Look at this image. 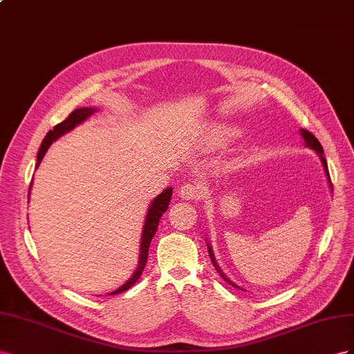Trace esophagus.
Here are the masks:
<instances>
[{
    "instance_id": "obj_1",
    "label": "esophagus",
    "mask_w": 354,
    "mask_h": 354,
    "mask_svg": "<svg viewBox=\"0 0 354 354\" xmlns=\"http://www.w3.org/2000/svg\"><path fill=\"white\" fill-rule=\"evenodd\" d=\"M179 196L184 200H197L201 196V187L198 184H184L179 188Z\"/></svg>"
}]
</instances>
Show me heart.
<instances>
[{
  "label": "heart",
  "instance_id": "b5f03b06",
  "mask_svg": "<svg viewBox=\"0 0 354 354\" xmlns=\"http://www.w3.org/2000/svg\"><path fill=\"white\" fill-rule=\"evenodd\" d=\"M237 135L236 129L225 126V124H210L203 129L201 133V145L207 149H215L224 147L231 139H234Z\"/></svg>",
  "mask_w": 354,
  "mask_h": 354
}]
</instances>
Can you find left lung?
Instances as JSON below:
<instances>
[{
  "label": "left lung",
  "instance_id": "1",
  "mask_svg": "<svg viewBox=\"0 0 354 354\" xmlns=\"http://www.w3.org/2000/svg\"><path fill=\"white\" fill-rule=\"evenodd\" d=\"M301 135H302V138H304V140H306V145L308 147V148H311V149H315L316 153L319 154V157H320V160H322V165H323V169H325V174H326V176H328V180H329V185H330V188H332V184H330V178H329V170H328V165H326V158L323 157V148H322V145H320V142L317 140V138L313 135L311 132H308V130H306V129H301ZM207 250H209V257H210V259H212V262H214V266H215V268L218 270V272L219 274L224 277L228 283H231L233 286H236L233 281H230L224 274H222V271L219 270V267H218V264H216V261H215V257H214V250H212V248H210V245H207ZM236 288H239V286H236Z\"/></svg>",
  "mask_w": 354,
  "mask_h": 354
}]
</instances>
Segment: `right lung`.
<instances>
[{
  "label": "right lung",
  "mask_w": 354,
  "mask_h": 354,
  "mask_svg": "<svg viewBox=\"0 0 354 354\" xmlns=\"http://www.w3.org/2000/svg\"><path fill=\"white\" fill-rule=\"evenodd\" d=\"M93 113H96V108H78L75 111H73L62 123H59L53 127V130H50V132L47 133V136L43 139L41 142V147H39V151H38V156H37V165L35 167L39 166V163H41V160L44 157V154L47 153L48 147L52 145L55 140L57 138H60L62 135H65L66 132H69V130H73L75 126H78L80 123H83V121L86 118H88L90 115H92ZM29 191H31V185H29ZM170 197H171V188L169 187L167 189H165L163 193H161L160 196H157L154 198L153 203H151L149 209H148V214H147V219H145V224H144V231H142V237H140V252H139V262H138V268L136 271L133 272V276L130 277L126 283L118 288L117 290L111 292L109 295H115V294H120V292H124L127 290L129 288H132L138 279L140 277V274L144 272V268H145V264H147V259H148V249H149V245H151V240H153L156 231H157V227H158V222H160V218L163 216L165 212L167 210L169 207V203H170Z\"/></svg>",
  "instance_id": "add662e5"
}]
</instances>
